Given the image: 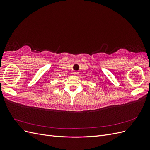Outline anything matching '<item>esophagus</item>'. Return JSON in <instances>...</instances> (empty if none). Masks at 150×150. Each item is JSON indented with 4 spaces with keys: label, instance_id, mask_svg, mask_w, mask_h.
<instances>
[{
    "label": "esophagus",
    "instance_id": "1",
    "mask_svg": "<svg viewBox=\"0 0 150 150\" xmlns=\"http://www.w3.org/2000/svg\"><path fill=\"white\" fill-rule=\"evenodd\" d=\"M73 74H74V75H77V74H78V72H77V71H74V72H73Z\"/></svg>",
    "mask_w": 150,
    "mask_h": 150
}]
</instances>
